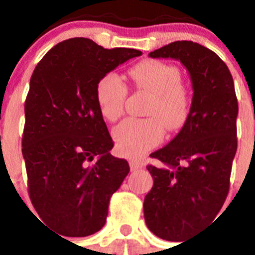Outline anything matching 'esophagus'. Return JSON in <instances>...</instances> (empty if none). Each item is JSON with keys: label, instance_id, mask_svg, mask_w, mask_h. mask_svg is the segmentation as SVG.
Masks as SVG:
<instances>
[{"label": "esophagus", "instance_id": "obj_1", "mask_svg": "<svg viewBox=\"0 0 255 255\" xmlns=\"http://www.w3.org/2000/svg\"><path fill=\"white\" fill-rule=\"evenodd\" d=\"M129 166H130V170L136 171V170H139V169H142L144 165L142 161H133L132 160V161L129 162Z\"/></svg>", "mask_w": 255, "mask_h": 255}]
</instances>
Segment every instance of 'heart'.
<instances>
[{
    "label": "heart",
    "mask_w": 255,
    "mask_h": 255,
    "mask_svg": "<svg viewBox=\"0 0 255 255\" xmlns=\"http://www.w3.org/2000/svg\"><path fill=\"white\" fill-rule=\"evenodd\" d=\"M129 76L138 90L150 94L146 107L148 118H127L113 130L118 152L137 159L161 142L164 127L175 130L187 122L190 112V96L182 84L178 67L155 59H146L129 70ZM127 86L114 72L99 79L95 99L100 113L108 121L122 116L127 98Z\"/></svg>",
    "instance_id": "heart-1"
}]
</instances>
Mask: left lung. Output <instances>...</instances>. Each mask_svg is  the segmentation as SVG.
I'll return each instance as SVG.
<instances>
[{
	"label": "left lung",
	"mask_w": 255,
	"mask_h": 255,
	"mask_svg": "<svg viewBox=\"0 0 255 255\" xmlns=\"http://www.w3.org/2000/svg\"><path fill=\"white\" fill-rule=\"evenodd\" d=\"M148 56L182 62L193 88L187 122L165 147L151 153L165 166L147 165L153 185L143 202L151 233L182 242L212 221L228 197L239 107L228 66L208 48L178 40Z\"/></svg>",
	"instance_id": "left-lung-1"
}]
</instances>
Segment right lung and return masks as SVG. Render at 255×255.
Segmentation results:
<instances>
[{
	"label": "right lung",
	"mask_w": 255,
	"mask_h": 255,
	"mask_svg": "<svg viewBox=\"0 0 255 255\" xmlns=\"http://www.w3.org/2000/svg\"><path fill=\"white\" fill-rule=\"evenodd\" d=\"M142 52L105 49L72 38L40 59L25 102L22 156L39 217L65 236L81 238L105 225L108 206L129 173L95 99L100 77Z\"/></svg>",
	"instance_id": "right-lung-1"
}]
</instances>
